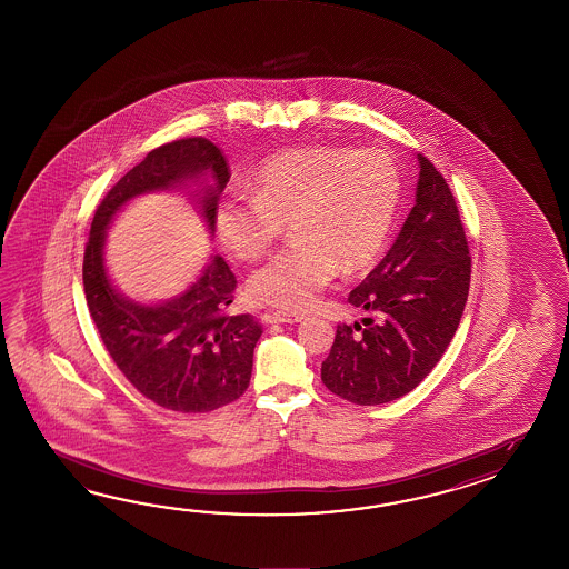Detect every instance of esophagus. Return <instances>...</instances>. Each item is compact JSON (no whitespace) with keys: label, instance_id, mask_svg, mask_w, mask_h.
<instances>
[{"label":"esophagus","instance_id":"obj_1","mask_svg":"<svg viewBox=\"0 0 569 569\" xmlns=\"http://www.w3.org/2000/svg\"><path fill=\"white\" fill-rule=\"evenodd\" d=\"M270 323H299L302 321L301 315L284 313V311H277V313L268 315Z\"/></svg>","mask_w":569,"mask_h":569}]
</instances>
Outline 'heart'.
I'll return each instance as SVG.
<instances>
[{"mask_svg":"<svg viewBox=\"0 0 569 569\" xmlns=\"http://www.w3.org/2000/svg\"><path fill=\"white\" fill-rule=\"evenodd\" d=\"M216 211L223 248L256 260L289 223L292 242L256 268L248 295L284 311H302L336 277L370 267L387 243L400 203V172L390 154L368 148L307 146L267 160Z\"/></svg>","mask_w":569,"mask_h":569,"instance_id":"1","label":"heart"}]
</instances>
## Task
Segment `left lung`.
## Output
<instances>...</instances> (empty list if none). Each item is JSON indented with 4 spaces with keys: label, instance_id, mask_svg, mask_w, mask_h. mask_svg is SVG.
I'll return each instance as SVG.
<instances>
[{
    "label": "left lung",
    "instance_id": "left-lung-1",
    "mask_svg": "<svg viewBox=\"0 0 569 569\" xmlns=\"http://www.w3.org/2000/svg\"><path fill=\"white\" fill-rule=\"evenodd\" d=\"M415 207L382 262L348 301L376 317L338 326L321 380L356 405L400 399L448 350L468 301L472 260L460 211L439 170L417 154Z\"/></svg>",
    "mask_w": 569,
    "mask_h": 569
}]
</instances>
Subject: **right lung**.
Listing matches in <instances>:
<instances>
[{
    "instance_id": "1",
    "label": "right lung",
    "mask_w": 569,
    "mask_h": 569,
    "mask_svg": "<svg viewBox=\"0 0 569 569\" xmlns=\"http://www.w3.org/2000/svg\"><path fill=\"white\" fill-rule=\"evenodd\" d=\"M230 181L228 162L206 138L160 146L126 172L97 207L83 258L89 313L121 375L146 399L181 412L216 411L240 399L250 385L256 341L252 315H230L236 277L219 254L167 301L140 302L111 282L106 240L116 216L148 193H184L216 231L219 194Z\"/></svg>"
}]
</instances>
